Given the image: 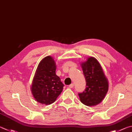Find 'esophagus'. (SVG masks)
Masks as SVG:
<instances>
[{
    "instance_id": "obj_1",
    "label": "esophagus",
    "mask_w": 132,
    "mask_h": 132,
    "mask_svg": "<svg viewBox=\"0 0 132 132\" xmlns=\"http://www.w3.org/2000/svg\"><path fill=\"white\" fill-rule=\"evenodd\" d=\"M74 87V84H71L69 86V87L70 88H72Z\"/></svg>"
}]
</instances>
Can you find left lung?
Returning <instances> with one entry per match:
<instances>
[{
	"label": "left lung",
	"mask_w": 132,
	"mask_h": 132,
	"mask_svg": "<svg viewBox=\"0 0 132 132\" xmlns=\"http://www.w3.org/2000/svg\"><path fill=\"white\" fill-rule=\"evenodd\" d=\"M81 66L87 83L83 92L78 93L80 100L86 106H96L103 100L108 91L107 78L99 62L93 57L88 58Z\"/></svg>",
	"instance_id": "8db88e82"
}]
</instances>
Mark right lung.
<instances>
[{
    "mask_svg": "<svg viewBox=\"0 0 132 132\" xmlns=\"http://www.w3.org/2000/svg\"><path fill=\"white\" fill-rule=\"evenodd\" d=\"M55 71V63L50 56L45 57L39 64L31 90L35 100L40 103H53L62 92L64 85Z\"/></svg>",
    "mask_w": 132,
    "mask_h": 132,
    "instance_id": "add662e5",
    "label": "right lung"
}]
</instances>
